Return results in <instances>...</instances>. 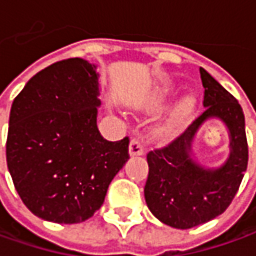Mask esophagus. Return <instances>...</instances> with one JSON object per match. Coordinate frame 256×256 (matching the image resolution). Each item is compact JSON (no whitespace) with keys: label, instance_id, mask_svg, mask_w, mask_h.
Masks as SVG:
<instances>
[{"label":"esophagus","instance_id":"obj_1","mask_svg":"<svg viewBox=\"0 0 256 256\" xmlns=\"http://www.w3.org/2000/svg\"><path fill=\"white\" fill-rule=\"evenodd\" d=\"M128 153L130 156H142L144 154V147H143V142L138 138V137H134L132 138L130 142V146H128Z\"/></svg>","mask_w":256,"mask_h":256}]
</instances>
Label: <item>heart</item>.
I'll return each mask as SVG.
<instances>
[{"label":"heart","mask_w":256,"mask_h":256,"mask_svg":"<svg viewBox=\"0 0 256 256\" xmlns=\"http://www.w3.org/2000/svg\"><path fill=\"white\" fill-rule=\"evenodd\" d=\"M167 102H168V99H167V94H166V93L153 92L150 93V94H147L146 98H143V99L140 100L138 108H140L142 110L147 112V113H158V112H162L164 108H166ZM192 106H194V100H192L191 98L182 99V100L176 106V109L172 110L168 120L164 123L163 126L158 128V133H160L162 136H168L172 130L176 128V126L180 123L181 119L191 112Z\"/></svg>","instance_id":"1"}]
</instances>
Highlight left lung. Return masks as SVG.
Instances as JSON below:
<instances>
[{
    "label": "left lung",
    "mask_w": 256,
    "mask_h": 256,
    "mask_svg": "<svg viewBox=\"0 0 256 256\" xmlns=\"http://www.w3.org/2000/svg\"><path fill=\"white\" fill-rule=\"evenodd\" d=\"M206 110L168 144L147 153L144 186L147 207L166 225L188 230L222 214L235 197L248 166V143L241 104L206 69L200 68ZM218 117L230 130L232 153L218 169H206L190 158L199 126Z\"/></svg>",
    "instance_id": "1"
}]
</instances>
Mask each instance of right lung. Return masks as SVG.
Returning a JSON list of instances; mask_svg holds the SVG:
<instances>
[{
	"label": "right lung",
	"mask_w": 256,
	"mask_h": 256,
	"mask_svg": "<svg viewBox=\"0 0 256 256\" xmlns=\"http://www.w3.org/2000/svg\"><path fill=\"white\" fill-rule=\"evenodd\" d=\"M98 96L96 66L69 58L32 76L14 99L6 166L34 216L56 224L90 218L130 157L128 137L100 134Z\"/></svg>",
	"instance_id": "obj_1"
}]
</instances>
